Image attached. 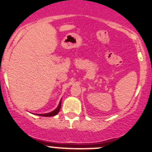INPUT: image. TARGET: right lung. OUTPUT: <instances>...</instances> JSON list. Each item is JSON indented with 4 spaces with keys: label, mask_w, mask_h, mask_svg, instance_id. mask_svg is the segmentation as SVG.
Returning <instances> with one entry per match:
<instances>
[{
    "label": "right lung",
    "mask_w": 152,
    "mask_h": 152,
    "mask_svg": "<svg viewBox=\"0 0 152 152\" xmlns=\"http://www.w3.org/2000/svg\"><path fill=\"white\" fill-rule=\"evenodd\" d=\"M60 108H61V102H59V106H58L57 108H56L55 110H53V112H51V113H46V114H39V115L44 116V117H50V116H54V115H56L58 113H59Z\"/></svg>",
    "instance_id": "right-lung-1"
}]
</instances>
